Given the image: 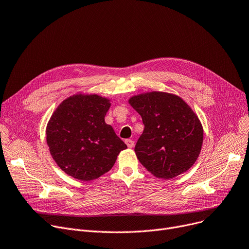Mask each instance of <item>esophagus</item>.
<instances>
[{"instance_id": "obj_1", "label": "esophagus", "mask_w": 249, "mask_h": 249, "mask_svg": "<svg viewBox=\"0 0 249 249\" xmlns=\"http://www.w3.org/2000/svg\"><path fill=\"white\" fill-rule=\"evenodd\" d=\"M125 143H126L127 146H128L129 148H132V147L134 146V141H133L132 139H126V140H125Z\"/></svg>"}]
</instances>
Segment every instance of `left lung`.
I'll return each instance as SVG.
<instances>
[{
	"label": "left lung",
	"mask_w": 249,
	"mask_h": 249,
	"mask_svg": "<svg viewBox=\"0 0 249 249\" xmlns=\"http://www.w3.org/2000/svg\"><path fill=\"white\" fill-rule=\"evenodd\" d=\"M129 104L144 124L134 150L148 172L168 179L193 166L199 158L204 133L198 116L184 100L151 91L132 97Z\"/></svg>",
	"instance_id": "left-lung-1"
}]
</instances>
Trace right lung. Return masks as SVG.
<instances>
[{"mask_svg": "<svg viewBox=\"0 0 249 249\" xmlns=\"http://www.w3.org/2000/svg\"><path fill=\"white\" fill-rule=\"evenodd\" d=\"M110 101L98 95H74L64 100L46 127L52 159L69 176L81 180L100 178L127 148L111 125L105 123Z\"/></svg>", "mask_w": 249, "mask_h": 249, "instance_id": "add662e5", "label": "right lung"}]
</instances>
